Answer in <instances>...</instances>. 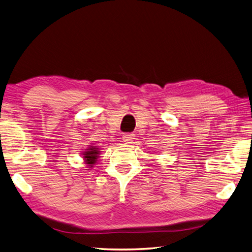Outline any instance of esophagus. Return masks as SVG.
Instances as JSON below:
<instances>
[{"instance_id": "esophagus-1", "label": "esophagus", "mask_w": 252, "mask_h": 252, "mask_svg": "<svg viewBox=\"0 0 252 252\" xmlns=\"http://www.w3.org/2000/svg\"><path fill=\"white\" fill-rule=\"evenodd\" d=\"M135 135L133 133H126L124 136H122V139H124V143L125 144H132L133 140H134Z\"/></svg>"}]
</instances>
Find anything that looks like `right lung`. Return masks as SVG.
Listing matches in <instances>:
<instances>
[{
  "mask_svg": "<svg viewBox=\"0 0 252 252\" xmlns=\"http://www.w3.org/2000/svg\"><path fill=\"white\" fill-rule=\"evenodd\" d=\"M83 158L85 160V164L89 167V168H93L94 165H95L96 160L99 158V148L96 146H89L88 149H85L83 153Z\"/></svg>",
  "mask_w": 252,
  "mask_h": 252,
  "instance_id": "right-lung-1",
  "label": "right lung"
}]
</instances>
